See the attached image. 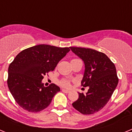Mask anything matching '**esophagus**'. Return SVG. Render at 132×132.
<instances>
[{"instance_id":"34e87169","label":"esophagus","mask_w":132,"mask_h":132,"mask_svg":"<svg viewBox=\"0 0 132 132\" xmlns=\"http://www.w3.org/2000/svg\"><path fill=\"white\" fill-rule=\"evenodd\" d=\"M62 92L64 93H69V90H66V89H62Z\"/></svg>"}]
</instances>
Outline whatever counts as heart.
<instances>
[{"label": "heart", "instance_id": "b5f03b06", "mask_svg": "<svg viewBox=\"0 0 132 132\" xmlns=\"http://www.w3.org/2000/svg\"><path fill=\"white\" fill-rule=\"evenodd\" d=\"M75 60H77V59H73V60H71V61ZM59 83L60 86L65 87V88H70L71 87V82H70V80H67V79H62L59 81Z\"/></svg>", "mask_w": 132, "mask_h": 132}]
</instances>
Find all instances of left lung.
Returning a JSON list of instances; mask_svg holds the SVG:
<instances>
[{
	"label": "left lung",
	"instance_id": "1",
	"mask_svg": "<svg viewBox=\"0 0 132 132\" xmlns=\"http://www.w3.org/2000/svg\"><path fill=\"white\" fill-rule=\"evenodd\" d=\"M70 49L84 61L85 69L81 86L89 88L86 94L79 93V98L72 105L81 114H93L106 104L117 87L116 67L102 52L85 47Z\"/></svg>",
	"mask_w": 132,
	"mask_h": 132
}]
</instances>
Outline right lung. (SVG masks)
Wrapping results in <instances>:
<instances>
[{"instance_id": "obj_1", "label": "right lung", "mask_w": 132, "mask_h": 132, "mask_svg": "<svg viewBox=\"0 0 132 132\" xmlns=\"http://www.w3.org/2000/svg\"><path fill=\"white\" fill-rule=\"evenodd\" d=\"M69 51V47L40 44L26 49L16 56L9 67L7 84L21 108L38 112L50 105L60 88L53 83L44 87L42 80L53 71Z\"/></svg>"}]
</instances>
